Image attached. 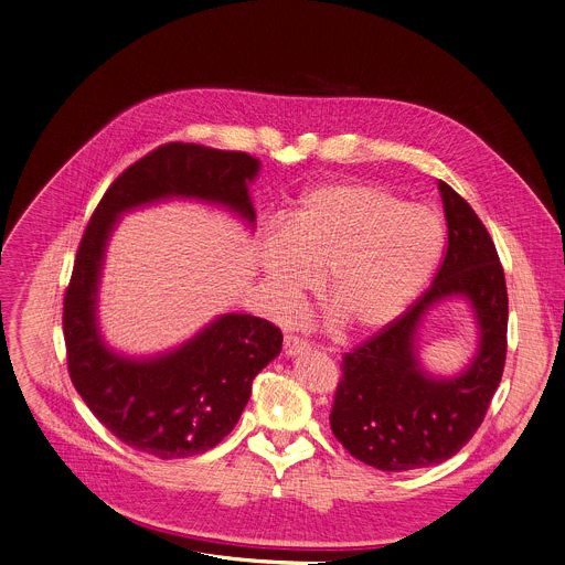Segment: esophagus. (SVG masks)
I'll return each instance as SVG.
<instances>
[{
    "label": "esophagus",
    "mask_w": 565,
    "mask_h": 565,
    "mask_svg": "<svg viewBox=\"0 0 565 565\" xmlns=\"http://www.w3.org/2000/svg\"><path fill=\"white\" fill-rule=\"evenodd\" d=\"M303 351H308V344L301 338H297V335H286L284 338V353H286V358H295V355H299Z\"/></svg>",
    "instance_id": "1"
}]
</instances>
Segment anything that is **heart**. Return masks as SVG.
<instances>
[{"mask_svg": "<svg viewBox=\"0 0 565 565\" xmlns=\"http://www.w3.org/2000/svg\"><path fill=\"white\" fill-rule=\"evenodd\" d=\"M445 227L436 210L402 203L373 183H335L308 192L270 238L259 268L288 312L324 279L321 297L355 335L386 329L429 284Z\"/></svg>", "mask_w": 565, "mask_h": 565, "instance_id": "obj_1", "label": "heart"}]
</instances>
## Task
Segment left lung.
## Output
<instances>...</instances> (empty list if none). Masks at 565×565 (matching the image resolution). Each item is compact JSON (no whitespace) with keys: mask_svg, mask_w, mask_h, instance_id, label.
<instances>
[{"mask_svg":"<svg viewBox=\"0 0 565 565\" xmlns=\"http://www.w3.org/2000/svg\"><path fill=\"white\" fill-rule=\"evenodd\" d=\"M447 253L431 288L405 315L344 355L331 429L358 460L382 471L438 465L458 454L488 414L508 351V288L494 241L471 205L438 181ZM447 298L470 303L477 353L456 376L424 371L417 331Z\"/></svg>","mask_w":565,"mask_h":565,"instance_id":"obj_1","label":"left lung"}]
</instances>
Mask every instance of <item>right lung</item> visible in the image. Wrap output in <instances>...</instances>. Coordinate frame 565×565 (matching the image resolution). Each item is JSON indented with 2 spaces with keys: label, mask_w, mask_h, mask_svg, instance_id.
<instances>
[{
  "label": "right lung",
  "mask_w": 565,
  "mask_h": 565,
  "mask_svg": "<svg viewBox=\"0 0 565 565\" xmlns=\"http://www.w3.org/2000/svg\"><path fill=\"white\" fill-rule=\"evenodd\" d=\"M259 170V160L244 151L168 142L111 183L79 241L62 315L68 375L94 416L138 451L172 460L216 447L284 338L268 319L225 312L166 353L131 358L109 349L98 324V290L111 232L120 214L170 199L225 207L255 227L250 183Z\"/></svg>",
  "instance_id": "add662e5"
}]
</instances>
